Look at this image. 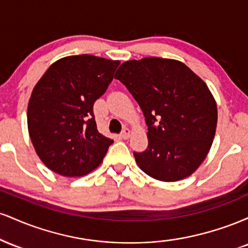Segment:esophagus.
Here are the masks:
<instances>
[{
	"label": "esophagus",
	"instance_id": "34e87169",
	"mask_svg": "<svg viewBox=\"0 0 248 248\" xmlns=\"http://www.w3.org/2000/svg\"><path fill=\"white\" fill-rule=\"evenodd\" d=\"M120 136H121V139H124V140H127V139H129V136H130V130L128 129V128H124V129L121 132Z\"/></svg>",
	"mask_w": 248,
	"mask_h": 248
}]
</instances>
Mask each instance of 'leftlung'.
<instances>
[{"label": "left lung", "instance_id": "left-lung-1", "mask_svg": "<svg viewBox=\"0 0 248 248\" xmlns=\"http://www.w3.org/2000/svg\"><path fill=\"white\" fill-rule=\"evenodd\" d=\"M140 105L148 148L135 161L150 177L176 182L205 160L217 127V105L209 87L186 64L148 57L121 64L115 73Z\"/></svg>", "mask_w": 248, "mask_h": 248}]
</instances>
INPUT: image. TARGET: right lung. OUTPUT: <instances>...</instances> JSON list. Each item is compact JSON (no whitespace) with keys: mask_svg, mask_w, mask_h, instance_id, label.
<instances>
[{"mask_svg":"<svg viewBox=\"0 0 248 248\" xmlns=\"http://www.w3.org/2000/svg\"><path fill=\"white\" fill-rule=\"evenodd\" d=\"M119 61L91 55L59 59L37 82L28 105V129L50 170L79 177L102 162L113 140L96 129L93 105L113 80Z\"/></svg>","mask_w":248,"mask_h":248,"instance_id":"add662e5","label":"right lung"}]
</instances>
